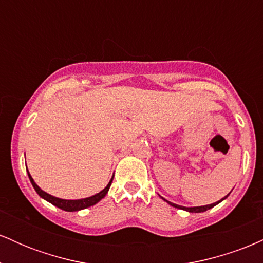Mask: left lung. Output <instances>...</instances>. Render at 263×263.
I'll list each match as a JSON object with an SVG mask.
<instances>
[{
	"instance_id": "left-lung-1",
	"label": "left lung",
	"mask_w": 263,
	"mask_h": 263,
	"mask_svg": "<svg viewBox=\"0 0 263 263\" xmlns=\"http://www.w3.org/2000/svg\"><path fill=\"white\" fill-rule=\"evenodd\" d=\"M228 195H229V194H228ZM228 195H226L225 198H228ZM225 198H222L221 200L216 201V203H213V204H209V205H204V206H194V208H185V206H182V205H177V204H174V203H171V201L165 200V199H163V200H165V201H167V203H170V204L172 205V206L178 208V209H182V210H185V211H189V213H203V211H206V210L211 209V208H213V206H215L216 204H219L220 201L224 200Z\"/></svg>"
}]
</instances>
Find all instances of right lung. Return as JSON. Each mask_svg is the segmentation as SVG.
I'll use <instances>...</instances> for the list:
<instances>
[{"label": "right lung", "instance_id": "add662e5", "mask_svg": "<svg viewBox=\"0 0 263 263\" xmlns=\"http://www.w3.org/2000/svg\"><path fill=\"white\" fill-rule=\"evenodd\" d=\"M27 172H28V171H27ZM28 177H29V180H31L33 188H34L35 192L38 193L39 197H42L43 199H45L47 201H49L50 204L55 205V206H58L59 209L65 210V211H78V210L86 209V208L95 205L96 203H98V201H100L101 199L107 194L108 189H110L111 183H112V179H114V177L111 178V180L108 182L106 188L102 189L100 193L92 195V197H89V198H85V199H78V200H66V199L55 198V197H53V195H50V194H48V193L43 192V190H42L37 185V184H35L34 180H33V178L31 177V174H29V172H28Z\"/></svg>", "mask_w": 263, "mask_h": 263}]
</instances>
